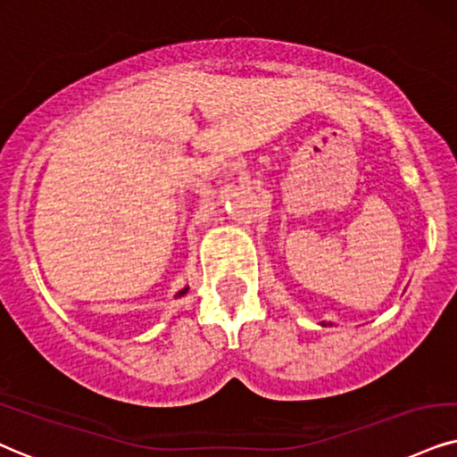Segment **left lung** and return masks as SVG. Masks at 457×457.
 Wrapping results in <instances>:
<instances>
[{"label": "left lung", "instance_id": "obj_1", "mask_svg": "<svg viewBox=\"0 0 457 457\" xmlns=\"http://www.w3.org/2000/svg\"><path fill=\"white\" fill-rule=\"evenodd\" d=\"M320 325H322V327H331V322H320Z\"/></svg>", "mask_w": 457, "mask_h": 457}]
</instances>
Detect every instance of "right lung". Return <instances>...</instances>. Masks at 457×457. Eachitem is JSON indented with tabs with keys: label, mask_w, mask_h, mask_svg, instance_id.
<instances>
[{
	"label": "right lung",
	"mask_w": 457,
	"mask_h": 457,
	"mask_svg": "<svg viewBox=\"0 0 457 457\" xmlns=\"http://www.w3.org/2000/svg\"><path fill=\"white\" fill-rule=\"evenodd\" d=\"M187 291H189V287H183V288H181V291H179L175 297H183V295H186V293H187Z\"/></svg>",
	"instance_id": "1"
}]
</instances>
